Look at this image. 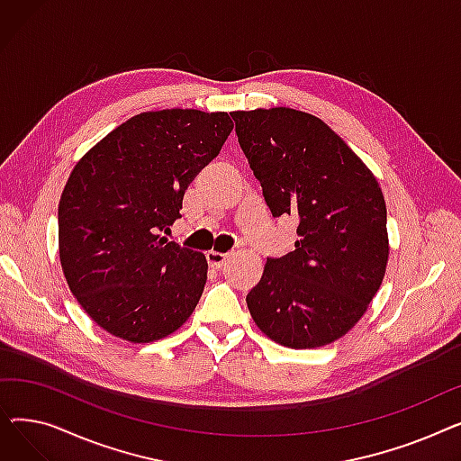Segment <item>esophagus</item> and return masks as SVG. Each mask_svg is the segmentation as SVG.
<instances>
[{"label": "esophagus", "mask_w": 461, "mask_h": 461, "mask_svg": "<svg viewBox=\"0 0 461 461\" xmlns=\"http://www.w3.org/2000/svg\"><path fill=\"white\" fill-rule=\"evenodd\" d=\"M205 258H207V263L211 265L212 269H222V267H226V263H228V259H230V256H228V254L216 252V250L207 252V254H205Z\"/></svg>", "instance_id": "1"}]
</instances>
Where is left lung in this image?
<instances>
[{
  "mask_svg": "<svg viewBox=\"0 0 461 461\" xmlns=\"http://www.w3.org/2000/svg\"><path fill=\"white\" fill-rule=\"evenodd\" d=\"M239 145L273 216L297 218L295 250L267 258L247 295L256 325L294 349L344 336L389 259L379 183L329 125L292 108L233 112Z\"/></svg>",
  "mask_w": 461,
  "mask_h": 461,
  "instance_id": "1",
  "label": "left lung"
}]
</instances>
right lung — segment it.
Instances as JSON below:
<instances>
[{
	"instance_id": "obj_1",
	"label": "right lung",
	"mask_w": 461,
	"mask_h": 461,
	"mask_svg": "<svg viewBox=\"0 0 461 461\" xmlns=\"http://www.w3.org/2000/svg\"><path fill=\"white\" fill-rule=\"evenodd\" d=\"M233 131L226 112H143L89 149L63 188L59 259L72 295L110 334L148 344L177 330L207 280L202 252L160 237Z\"/></svg>"
}]
</instances>
